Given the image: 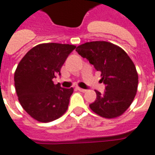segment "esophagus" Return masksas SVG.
Returning a JSON list of instances; mask_svg holds the SVG:
<instances>
[{
    "instance_id": "esophagus-1",
    "label": "esophagus",
    "mask_w": 155,
    "mask_h": 155,
    "mask_svg": "<svg viewBox=\"0 0 155 155\" xmlns=\"http://www.w3.org/2000/svg\"><path fill=\"white\" fill-rule=\"evenodd\" d=\"M78 89V90L80 91V92H82V93H85L86 91V89H84V88H80V87H77V88H76Z\"/></svg>"
}]
</instances>
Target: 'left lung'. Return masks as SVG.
<instances>
[{
    "mask_svg": "<svg viewBox=\"0 0 155 155\" xmlns=\"http://www.w3.org/2000/svg\"><path fill=\"white\" fill-rule=\"evenodd\" d=\"M101 72L106 91L97 93L96 101L89 105L99 116L114 119L122 115L133 101L137 91L138 74L132 59L120 46L107 41L82 44L75 49Z\"/></svg>",
    "mask_w": 155,
    "mask_h": 155,
    "instance_id": "left-lung-1",
    "label": "left lung"
}]
</instances>
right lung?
Instances as JSON below:
<instances>
[{
    "label": "right lung",
    "mask_w": 155,
    "mask_h": 155,
    "mask_svg": "<svg viewBox=\"0 0 155 155\" xmlns=\"http://www.w3.org/2000/svg\"><path fill=\"white\" fill-rule=\"evenodd\" d=\"M68 44L44 43L25 54L15 72V86L22 107L34 120L49 123L67 110L74 88L54 84L66 59L75 49Z\"/></svg>",
    "instance_id": "obj_1"
}]
</instances>
